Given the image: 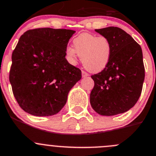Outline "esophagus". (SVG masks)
Masks as SVG:
<instances>
[{
    "label": "esophagus",
    "instance_id": "34e87169",
    "mask_svg": "<svg viewBox=\"0 0 156 156\" xmlns=\"http://www.w3.org/2000/svg\"><path fill=\"white\" fill-rule=\"evenodd\" d=\"M81 75H82V78H86V77H88L89 75H88L87 72H85V71H82V72H81Z\"/></svg>",
    "mask_w": 156,
    "mask_h": 156
}]
</instances>
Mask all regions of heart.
<instances>
[{
	"label": "heart",
	"instance_id": "obj_1",
	"mask_svg": "<svg viewBox=\"0 0 156 156\" xmlns=\"http://www.w3.org/2000/svg\"><path fill=\"white\" fill-rule=\"evenodd\" d=\"M73 47H68L65 57L71 65H75L78 55L83 66L92 73H98L108 65L112 55L111 41L105 36L82 33L75 37Z\"/></svg>",
	"mask_w": 156,
	"mask_h": 156
}]
</instances>
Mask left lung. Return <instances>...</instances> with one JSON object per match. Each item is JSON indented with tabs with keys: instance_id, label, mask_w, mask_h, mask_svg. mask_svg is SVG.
I'll return each instance as SVG.
<instances>
[{
	"instance_id": "obj_1",
	"label": "left lung",
	"mask_w": 156,
	"mask_h": 156,
	"mask_svg": "<svg viewBox=\"0 0 156 156\" xmlns=\"http://www.w3.org/2000/svg\"><path fill=\"white\" fill-rule=\"evenodd\" d=\"M95 31L111 41L112 55L103 71L91 75L94 86L90 94V103L101 115L124 113L135 105L142 93L145 79L142 48L119 27H105Z\"/></svg>"
}]
</instances>
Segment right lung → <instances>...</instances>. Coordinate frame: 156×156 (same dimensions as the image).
I'll use <instances>...</instances> for the list:
<instances>
[{"label": "right lung", "mask_w": 156, "mask_h": 156, "mask_svg": "<svg viewBox=\"0 0 156 156\" xmlns=\"http://www.w3.org/2000/svg\"><path fill=\"white\" fill-rule=\"evenodd\" d=\"M75 33L68 29L37 28L24 32L12 53L9 80L20 107L35 116L57 114L81 78L68 63L65 50Z\"/></svg>", "instance_id": "1"}]
</instances>
